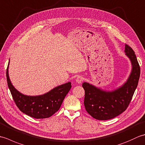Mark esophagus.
<instances>
[{
	"label": "esophagus",
	"mask_w": 145,
	"mask_h": 145,
	"mask_svg": "<svg viewBox=\"0 0 145 145\" xmlns=\"http://www.w3.org/2000/svg\"><path fill=\"white\" fill-rule=\"evenodd\" d=\"M84 80V76H80V75H79V76H78L77 77H76V82L78 83V84H81V83Z\"/></svg>",
	"instance_id": "esophagus-1"
}]
</instances>
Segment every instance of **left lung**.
Listing matches in <instances>:
<instances>
[{"instance_id": "obj_1", "label": "left lung", "mask_w": 145, "mask_h": 145, "mask_svg": "<svg viewBox=\"0 0 145 145\" xmlns=\"http://www.w3.org/2000/svg\"><path fill=\"white\" fill-rule=\"evenodd\" d=\"M125 52L131 61L132 71L121 87L113 91H105L88 83L82 85L85 109L95 119L106 120L118 116L127 110L133 96L140 78V67L135 52L127 44H125Z\"/></svg>"}]
</instances>
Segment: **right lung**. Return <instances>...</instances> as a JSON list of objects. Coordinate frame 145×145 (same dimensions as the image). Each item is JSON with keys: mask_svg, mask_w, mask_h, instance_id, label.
<instances>
[{"mask_svg": "<svg viewBox=\"0 0 145 145\" xmlns=\"http://www.w3.org/2000/svg\"><path fill=\"white\" fill-rule=\"evenodd\" d=\"M8 68V65L6 72L7 85L15 103L22 112L36 119L49 118L56 113L72 87L71 83L68 82L58 86L44 95L27 96L18 91L11 84Z\"/></svg>", "mask_w": 145, "mask_h": 145, "instance_id": "right-lung-1", "label": "right lung"}]
</instances>
